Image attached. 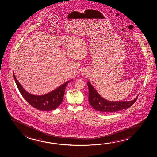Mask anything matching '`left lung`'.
<instances>
[{
    "mask_svg": "<svg viewBox=\"0 0 157 157\" xmlns=\"http://www.w3.org/2000/svg\"><path fill=\"white\" fill-rule=\"evenodd\" d=\"M89 89V102L95 110L103 113H111L131 107L136 102L138 96L131 101L113 102L102 98L90 83L87 82Z\"/></svg>",
    "mask_w": 157,
    "mask_h": 157,
    "instance_id": "left-lung-1",
    "label": "left lung"
}]
</instances>
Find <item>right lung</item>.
Returning a JSON list of instances; mask_svg holds the SVG:
<instances>
[{
	"label": "right lung",
	"instance_id": "obj_1",
	"mask_svg": "<svg viewBox=\"0 0 157 157\" xmlns=\"http://www.w3.org/2000/svg\"><path fill=\"white\" fill-rule=\"evenodd\" d=\"M13 77L19 92L25 100L33 107L43 111L54 110L61 105L63 101L66 86L70 82V81H69L48 94L41 96H37L29 94L24 89L18 80H17L14 73Z\"/></svg>",
	"mask_w": 157,
	"mask_h": 157
}]
</instances>
